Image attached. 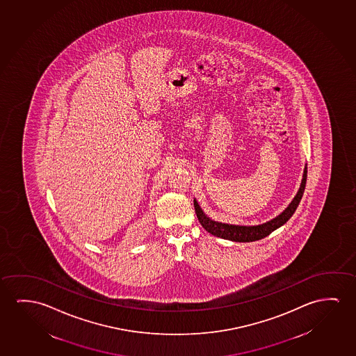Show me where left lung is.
<instances>
[{"label":"left lung","mask_w":356,"mask_h":356,"mask_svg":"<svg viewBox=\"0 0 356 356\" xmlns=\"http://www.w3.org/2000/svg\"><path fill=\"white\" fill-rule=\"evenodd\" d=\"M306 179H307V166H305L304 176L300 185L299 191L294 197V200L289 204L288 208L280 213L278 217L274 218L269 222L261 224V225H253V227H245V225H232V224H225V222H214L202 211L201 207L197 203L196 200L193 201L195 211H196L197 218L201 222L202 227L206 229L207 232H211L214 236L222 237L225 240H232L235 243H252L261 240L263 237L268 236L269 234L284 225L288 222L291 216L294 214L296 208L299 206L300 201L304 195L305 186H306Z\"/></svg>","instance_id":"1"}]
</instances>
